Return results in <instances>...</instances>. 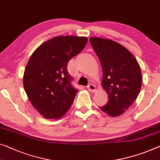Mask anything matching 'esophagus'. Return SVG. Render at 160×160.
Returning <instances> with one entry per match:
<instances>
[{
    "label": "esophagus",
    "instance_id": "obj_1",
    "mask_svg": "<svg viewBox=\"0 0 160 160\" xmlns=\"http://www.w3.org/2000/svg\"><path fill=\"white\" fill-rule=\"evenodd\" d=\"M87 89L89 92H94L96 91V87L94 84H90L87 86Z\"/></svg>",
    "mask_w": 160,
    "mask_h": 160
}]
</instances>
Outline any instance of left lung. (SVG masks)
<instances>
[{"label":"left lung","instance_id":"obj_1","mask_svg":"<svg viewBox=\"0 0 160 160\" xmlns=\"http://www.w3.org/2000/svg\"><path fill=\"white\" fill-rule=\"evenodd\" d=\"M102 69V87L108 102L101 110L111 117L123 114L139 94L142 75L137 60L128 49L110 39L90 38Z\"/></svg>","mask_w":160,"mask_h":160}]
</instances>
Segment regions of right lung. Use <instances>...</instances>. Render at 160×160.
Wrapping results in <instances>:
<instances>
[{
	"instance_id": "add662e5",
	"label": "right lung",
	"mask_w": 160,
	"mask_h": 160,
	"mask_svg": "<svg viewBox=\"0 0 160 160\" xmlns=\"http://www.w3.org/2000/svg\"><path fill=\"white\" fill-rule=\"evenodd\" d=\"M87 43L85 37H55L30 57L23 84L30 102L45 118H60L72 105L78 90L71 84L67 65Z\"/></svg>"
}]
</instances>
